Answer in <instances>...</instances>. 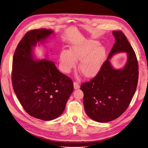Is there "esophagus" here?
<instances>
[{
	"mask_svg": "<svg viewBox=\"0 0 148 148\" xmlns=\"http://www.w3.org/2000/svg\"><path fill=\"white\" fill-rule=\"evenodd\" d=\"M74 89H79L80 88V85L77 82H74Z\"/></svg>",
	"mask_w": 148,
	"mask_h": 148,
	"instance_id": "esophagus-1",
	"label": "esophagus"
}]
</instances>
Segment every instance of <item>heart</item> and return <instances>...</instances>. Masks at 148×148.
Returning <instances> with one entry per match:
<instances>
[{
  "label": "heart",
  "mask_w": 148,
  "mask_h": 148,
  "mask_svg": "<svg viewBox=\"0 0 148 148\" xmlns=\"http://www.w3.org/2000/svg\"><path fill=\"white\" fill-rule=\"evenodd\" d=\"M106 49L95 40H83L70 46L68 51L60 53L59 60L62 71L69 73L80 61L78 69L87 79L96 77L101 69L106 59Z\"/></svg>",
  "instance_id": "1"
}]
</instances>
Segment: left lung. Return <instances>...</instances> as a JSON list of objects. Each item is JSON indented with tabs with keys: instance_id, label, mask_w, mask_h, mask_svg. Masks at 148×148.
Segmentation results:
<instances>
[{
	"instance_id": "obj_1",
	"label": "left lung",
	"mask_w": 148,
	"mask_h": 148,
	"mask_svg": "<svg viewBox=\"0 0 148 148\" xmlns=\"http://www.w3.org/2000/svg\"><path fill=\"white\" fill-rule=\"evenodd\" d=\"M116 42L98 74L81 85L83 104L89 117L96 122H107L118 117L128 108L136 92L138 66L136 55L122 31L114 30ZM126 52L124 66L115 69L110 59L114 54Z\"/></svg>"
}]
</instances>
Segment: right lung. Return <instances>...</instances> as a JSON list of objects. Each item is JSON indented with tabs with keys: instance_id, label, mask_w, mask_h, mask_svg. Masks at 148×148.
<instances>
[{
	"instance_id": "obj_1",
	"label": "right lung",
	"mask_w": 148,
	"mask_h": 148,
	"mask_svg": "<svg viewBox=\"0 0 148 148\" xmlns=\"http://www.w3.org/2000/svg\"><path fill=\"white\" fill-rule=\"evenodd\" d=\"M54 31L35 29L22 38L14 54L12 83L14 92L25 110L42 121H51L64 112L73 91V81L59 72L47 59L37 60L34 50L44 44Z\"/></svg>"
}]
</instances>
